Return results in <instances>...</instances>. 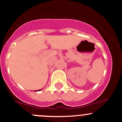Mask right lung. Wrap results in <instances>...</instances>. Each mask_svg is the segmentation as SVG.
<instances>
[{
	"label": "right lung",
	"instance_id": "add662e5",
	"mask_svg": "<svg viewBox=\"0 0 122 122\" xmlns=\"http://www.w3.org/2000/svg\"><path fill=\"white\" fill-rule=\"evenodd\" d=\"M38 91H40V90H38Z\"/></svg>",
	"mask_w": 122,
	"mask_h": 122
}]
</instances>
